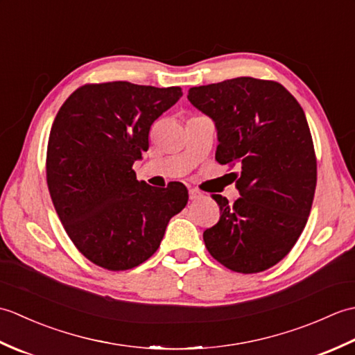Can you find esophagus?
I'll use <instances>...</instances> for the list:
<instances>
[{
  "label": "esophagus",
  "instance_id": "1",
  "mask_svg": "<svg viewBox=\"0 0 355 355\" xmlns=\"http://www.w3.org/2000/svg\"><path fill=\"white\" fill-rule=\"evenodd\" d=\"M202 197V193L200 192V191H197V189H189V198L191 200H198V198H201Z\"/></svg>",
  "mask_w": 355,
  "mask_h": 355
}]
</instances>
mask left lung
<instances>
[{
    "mask_svg": "<svg viewBox=\"0 0 355 355\" xmlns=\"http://www.w3.org/2000/svg\"><path fill=\"white\" fill-rule=\"evenodd\" d=\"M187 99L215 122L220 164L241 197L220 206V221L205 230L207 252L236 273L252 275L282 261L311 212L318 160L305 112L279 82L235 78L192 87Z\"/></svg>",
    "mask_w": 355,
    "mask_h": 355,
    "instance_id": "left-lung-1",
    "label": "left lung"
}]
</instances>
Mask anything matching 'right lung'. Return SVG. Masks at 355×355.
<instances>
[{"label":"right lung","mask_w":355,"mask_h":355,"mask_svg":"<svg viewBox=\"0 0 355 355\" xmlns=\"http://www.w3.org/2000/svg\"><path fill=\"white\" fill-rule=\"evenodd\" d=\"M182 96L180 87L103 82L79 87L59 108L45 158L49 192L67 235L96 266H140L187 205L183 183L153 187L132 169L150 125Z\"/></svg>","instance_id":"obj_1"}]
</instances>
